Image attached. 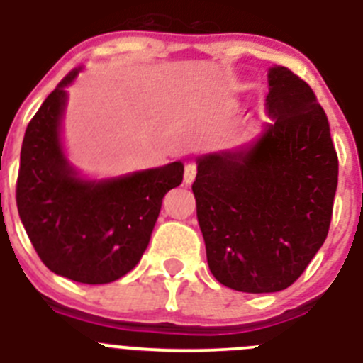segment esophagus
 Wrapping results in <instances>:
<instances>
[{
	"label": "esophagus",
	"instance_id": "obj_1",
	"mask_svg": "<svg viewBox=\"0 0 363 363\" xmlns=\"http://www.w3.org/2000/svg\"><path fill=\"white\" fill-rule=\"evenodd\" d=\"M195 175H197V166L194 162H188L184 168V182L188 186L195 181Z\"/></svg>",
	"mask_w": 363,
	"mask_h": 363
}]
</instances>
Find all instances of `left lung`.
Returning <instances> with one entry per match:
<instances>
[{
	"mask_svg": "<svg viewBox=\"0 0 363 363\" xmlns=\"http://www.w3.org/2000/svg\"><path fill=\"white\" fill-rule=\"evenodd\" d=\"M272 124L256 143L197 159L194 190L208 267L250 294L298 279L327 238L338 155L316 94L286 67L269 71Z\"/></svg>",
	"mask_w": 363,
	"mask_h": 363,
	"instance_id": "1",
	"label": "left lung"
}]
</instances>
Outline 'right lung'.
<instances>
[{
    "label": "right lung",
    "instance_id": "add662e5",
    "mask_svg": "<svg viewBox=\"0 0 363 363\" xmlns=\"http://www.w3.org/2000/svg\"><path fill=\"white\" fill-rule=\"evenodd\" d=\"M78 71L60 82L27 125L16 204L47 269L72 281L102 285L140 261L164 195L181 184L184 166L172 162L107 181L78 177L60 138L65 87Z\"/></svg>",
    "mask_w": 363,
    "mask_h": 363
}]
</instances>
